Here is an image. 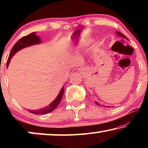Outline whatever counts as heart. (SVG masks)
<instances>
[{"label":"heart","mask_w":148,"mask_h":148,"mask_svg":"<svg viewBox=\"0 0 148 148\" xmlns=\"http://www.w3.org/2000/svg\"><path fill=\"white\" fill-rule=\"evenodd\" d=\"M90 42H91V40L89 39H84V40H81L79 42L78 44H77V46H76V48L77 50H79L81 48H82V47H84L85 46H86L88 45Z\"/></svg>","instance_id":"obj_1"}]
</instances>
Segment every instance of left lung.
<instances>
[{
	"label": "left lung",
	"mask_w": 148,
	"mask_h": 148,
	"mask_svg": "<svg viewBox=\"0 0 148 148\" xmlns=\"http://www.w3.org/2000/svg\"><path fill=\"white\" fill-rule=\"evenodd\" d=\"M116 34L117 35V36H119V37H121V38H125V39H127V40H128V38H127L126 36H125V35H123V34L122 33H121V32H118V31H116ZM90 95V94H89ZM95 103H96L97 105H98V106H102L101 104H99V102H98L97 101H95ZM113 107H114V106H113Z\"/></svg>",
	"instance_id": "obj_1"
}]
</instances>
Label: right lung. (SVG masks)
I'll list each match as a JSON object with an SVG mask.
<instances>
[{"label": "right lung", "mask_w": 148, "mask_h": 148, "mask_svg": "<svg viewBox=\"0 0 148 148\" xmlns=\"http://www.w3.org/2000/svg\"><path fill=\"white\" fill-rule=\"evenodd\" d=\"M42 43L41 39L38 36V35H36V32H32V33L29 34L27 36L22 37L21 39H19L18 41H17L16 44H15L14 46L12 47L11 49L10 53V56L8 57V61H7L6 66L8 68L9 66L10 62L11 59L13 57V56L16 54L17 51H19L22 49L25 48V47H29L31 46H33V45H36V44H40ZM64 86L61 89V91H59L58 95H57V97L53 101H52L51 103H50L48 106H46V107L42 108L38 110H27L29 112H31L32 114H36V115H43L46 114L47 113H49L54 110L56 108L59 106V104L61 102L62 95L64 94Z\"/></svg>", "instance_id": "1"}]
</instances>
